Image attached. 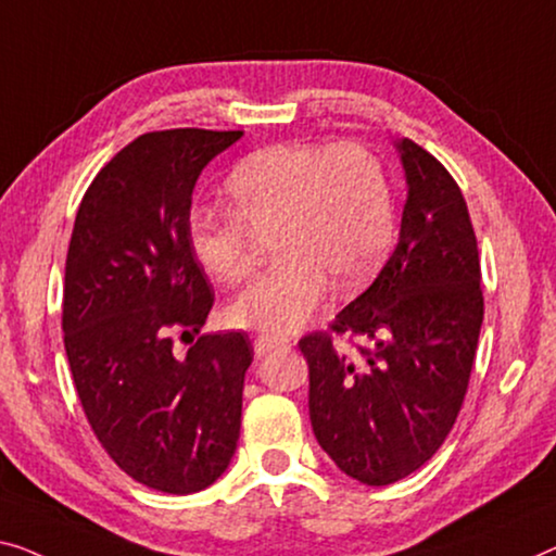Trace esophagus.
I'll return each mask as SVG.
<instances>
[{"label":"esophagus","instance_id":"obj_1","mask_svg":"<svg viewBox=\"0 0 556 556\" xmlns=\"http://www.w3.org/2000/svg\"><path fill=\"white\" fill-rule=\"evenodd\" d=\"M277 350H289V344L281 342V339L264 337V334L254 339V354H256V357H267V354L277 352Z\"/></svg>","mask_w":556,"mask_h":556}]
</instances>
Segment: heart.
I'll list each match as a JSON object with an SVG mask.
<instances>
[{
  "instance_id": "1",
  "label": "heart",
  "mask_w": 556,
  "mask_h": 556,
  "mask_svg": "<svg viewBox=\"0 0 556 556\" xmlns=\"http://www.w3.org/2000/svg\"><path fill=\"white\" fill-rule=\"evenodd\" d=\"M231 210L194 206L189 242L222 285L250 279L256 237L275 231L279 262L254 279L227 317L231 325L292 334L334 285L354 292L389 252L396 229L384 164L357 142H285L244 156L227 177Z\"/></svg>"
}]
</instances>
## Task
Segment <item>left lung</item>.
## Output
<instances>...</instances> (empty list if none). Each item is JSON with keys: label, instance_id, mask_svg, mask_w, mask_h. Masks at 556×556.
<instances>
[{"label": "left lung", "instance_id": "obj_1", "mask_svg": "<svg viewBox=\"0 0 556 556\" xmlns=\"http://www.w3.org/2000/svg\"><path fill=\"white\" fill-rule=\"evenodd\" d=\"M407 204L400 242L331 331L300 339L314 437L346 477L387 486L432 459L457 421L484 296L477 237L452 174L412 139L396 142ZM331 333L372 339L354 363Z\"/></svg>", "mask_w": 556, "mask_h": 556}]
</instances>
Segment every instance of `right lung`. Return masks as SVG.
<instances>
[{"label": "right lung", "mask_w": 556, "mask_h": 556, "mask_svg": "<svg viewBox=\"0 0 556 556\" xmlns=\"http://www.w3.org/2000/svg\"><path fill=\"white\" fill-rule=\"evenodd\" d=\"M242 131L137 137L89 185L64 267V350L106 454L149 490L192 494L235 457L252 342L199 334L214 292L189 242L199 174Z\"/></svg>", "instance_id": "add662e5"}]
</instances>
